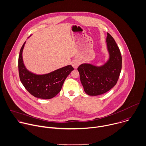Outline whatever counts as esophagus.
Here are the masks:
<instances>
[{"instance_id":"obj_1","label":"esophagus","mask_w":146,"mask_h":146,"mask_svg":"<svg viewBox=\"0 0 146 146\" xmlns=\"http://www.w3.org/2000/svg\"><path fill=\"white\" fill-rule=\"evenodd\" d=\"M72 66H73V67L74 68H76L79 66V64H80V63H79V62H78V61H76V60H75V61H74L73 62H72Z\"/></svg>"}]
</instances>
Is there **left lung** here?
Returning <instances> with one entry per match:
<instances>
[{
  "mask_svg": "<svg viewBox=\"0 0 146 146\" xmlns=\"http://www.w3.org/2000/svg\"><path fill=\"white\" fill-rule=\"evenodd\" d=\"M106 42L109 58L104 65L83 63L78 68L84 90L90 96H98L109 91L116 84L119 77L122 68L120 50L108 33Z\"/></svg>",
  "mask_w": 146,
  "mask_h": 146,
  "instance_id": "obj_1",
  "label": "left lung"
}]
</instances>
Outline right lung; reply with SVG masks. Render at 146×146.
Masks as SVG:
<instances>
[{"mask_svg":"<svg viewBox=\"0 0 146 146\" xmlns=\"http://www.w3.org/2000/svg\"><path fill=\"white\" fill-rule=\"evenodd\" d=\"M25 42L20 49L19 56L18 67L21 82L35 97L42 99L55 97L60 91L65 79L74 68L68 65L44 75H37L29 71L24 64L22 56Z\"/></svg>","mask_w":146,"mask_h":146,"instance_id":"obj_1","label":"right lung"}]
</instances>
